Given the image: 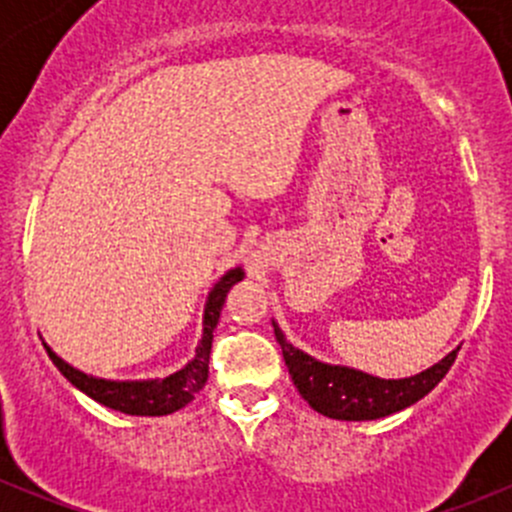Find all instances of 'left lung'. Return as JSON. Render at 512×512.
<instances>
[{"mask_svg":"<svg viewBox=\"0 0 512 512\" xmlns=\"http://www.w3.org/2000/svg\"><path fill=\"white\" fill-rule=\"evenodd\" d=\"M272 327H275V337L282 347L289 376H292L302 399L317 414L337 418V421H374V418L409 409L448 374L451 364L456 361L458 349H461L456 347L421 374L406 376V379H379V376L352 369V366L327 364V361L314 359V356L289 344L277 322H272Z\"/></svg>","mask_w":512,"mask_h":512,"instance_id":"left-lung-1","label":"left lung"}]
</instances>
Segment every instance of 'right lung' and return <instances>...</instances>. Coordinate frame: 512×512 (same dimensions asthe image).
Instances as JSON below:
<instances>
[{
  "instance_id": "1",
  "label": "right lung",
  "mask_w": 512,
  "mask_h": 512,
  "mask_svg": "<svg viewBox=\"0 0 512 512\" xmlns=\"http://www.w3.org/2000/svg\"><path fill=\"white\" fill-rule=\"evenodd\" d=\"M245 277L242 267L227 270L215 287L210 289L205 299L203 312V337H200L195 356L175 374L163 376V379H136V381H116V379H98V376L84 374L81 369L71 366L69 361L61 359L49 344H44L46 354L54 361L56 369L71 381L79 391H84L89 399L98 401L101 406H108L113 411H121L128 416H168L173 411L183 409L185 404L195 399L200 389L208 381V364H210V347H213V332L218 327L220 312L227 292L232 285Z\"/></svg>"
}]
</instances>
